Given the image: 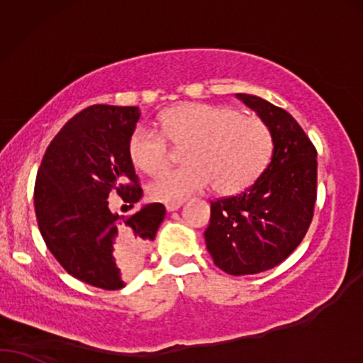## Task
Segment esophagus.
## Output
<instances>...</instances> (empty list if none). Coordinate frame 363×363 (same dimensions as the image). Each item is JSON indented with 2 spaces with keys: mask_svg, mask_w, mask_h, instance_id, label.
<instances>
[{
  "mask_svg": "<svg viewBox=\"0 0 363 363\" xmlns=\"http://www.w3.org/2000/svg\"><path fill=\"white\" fill-rule=\"evenodd\" d=\"M181 206H182V201H179V202H167L166 209H167V212H174V211H177Z\"/></svg>",
  "mask_w": 363,
  "mask_h": 363,
  "instance_id": "esophagus-1",
  "label": "esophagus"
}]
</instances>
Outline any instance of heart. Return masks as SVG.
Here are the masks:
<instances>
[{
	"mask_svg": "<svg viewBox=\"0 0 363 363\" xmlns=\"http://www.w3.org/2000/svg\"><path fill=\"white\" fill-rule=\"evenodd\" d=\"M156 129L139 125L128 143L134 167L154 174L169 162L167 141L187 146L186 166L166 169L149 182L152 199L179 202L214 182L222 194H234L252 184L272 152V134L257 116L240 114L229 106L187 103L169 109Z\"/></svg>",
	"mask_w": 363,
	"mask_h": 363,
	"instance_id": "obj_1",
	"label": "heart"
}]
</instances>
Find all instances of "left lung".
<instances>
[{"label":"left lung","mask_w":363,"mask_h":363,"mask_svg":"<svg viewBox=\"0 0 363 363\" xmlns=\"http://www.w3.org/2000/svg\"><path fill=\"white\" fill-rule=\"evenodd\" d=\"M272 134L269 166L240 194L211 201L206 245L230 275L259 274L286 260L306 238L317 199V149L286 109L235 94Z\"/></svg>","instance_id":"8db88e82"}]
</instances>
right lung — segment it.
Returning <instances> with one entry per match:
<instances>
[{
	"instance_id": "obj_1",
	"label": "right lung",
	"mask_w": 363,
	"mask_h": 363,
	"mask_svg": "<svg viewBox=\"0 0 363 363\" xmlns=\"http://www.w3.org/2000/svg\"><path fill=\"white\" fill-rule=\"evenodd\" d=\"M139 116L136 106L83 109L52 139L36 176L35 211L46 247L67 274L104 291L123 289L138 272L166 216L159 202L128 217L109 209L113 192L129 207L143 197L128 154Z\"/></svg>"
}]
</instances>
